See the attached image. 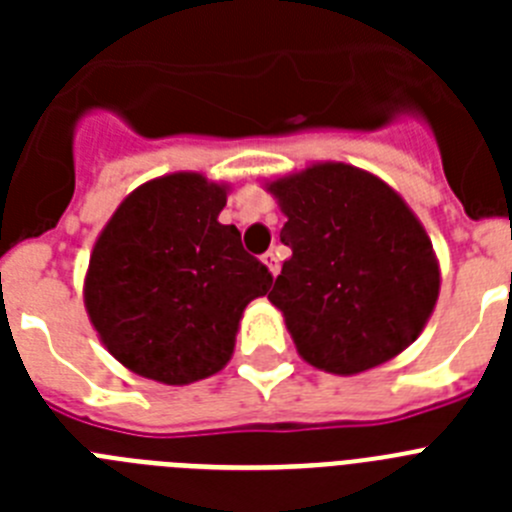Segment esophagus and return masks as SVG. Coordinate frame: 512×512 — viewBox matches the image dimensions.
I'll use <instances>...</instances> for the list:
<instances>
[{
    "label": "esophagus",
    "instance_id": "1",
    "mask_svg": "<svg viewBox=\"0 0 512 512\" xmlns=\"http://www.w3.org/2000/svg\"><path fill=\"white\" fill-rule=\"evenodd\" d=\"M261 259H264V264L269 266L271 274H274V277H277L279 269H282V266H279V253H277V251H266L264 256H261Z\"/></svg>",
    "mask_w": 512,
    "mask_h": 512
}]
</instances>
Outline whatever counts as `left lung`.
<instances>
[{
  "label": "left lung",
  "mask_w": 512,
  "mask_h": 512,
  "mask_svg": "<svg viewBox=\"0 0 512 512\" xmlns=\"http://www.w3.org/2000/svg\"><path fill=\"white\" fill-rule=\"evenodd\" d=\"M292 248L269 292L307 364L359 374L420 336L438 264L418 217L377 176L318 164L271 184Z\"/></svg>",
  "instance_id": "1"
}]
</instances>
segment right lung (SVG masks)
I'll return each mask as SVG.
<instances>
[{
	"instance_id": "right-lung-1",
	"label": "right lung",
	"mask_w": 512,
	"mask_h": 512,
	"mask_svg": "<svg viewBox=\"0 0 512 512\" xmlns=\"http://www.w3.org/2000/svg\"><path fill=\"white\" fill-rule=\"evenodd\" d=\"M225 189L171 174L135 189L97 238L87 312L120 364L164 384L220 372L253 297L271 271L246 253L235 225L217 223Z\"/></svg>"
}]
</instances>
